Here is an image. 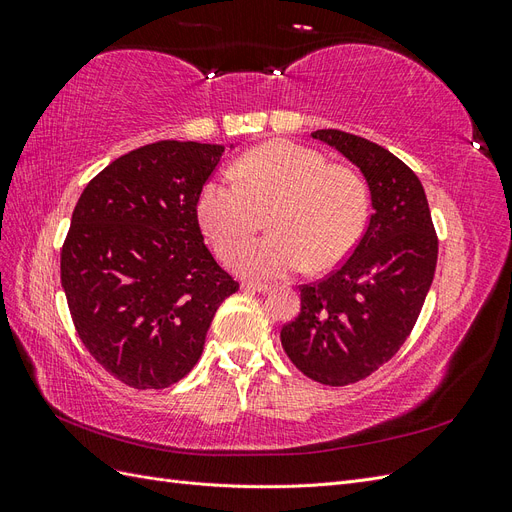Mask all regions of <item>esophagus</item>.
<instances>
[{"label": "esophagus", "instance_id": "obj_1", "mask_svg": "<svg viewBox=\"0 0 512 512\" xmlns=\"http://www.w3.org/2000/svg\"><path fill=\"white\" fill-rule=\"evenodd\" d=\"M243 290L247 292H267L269 290V284H260V282H243L241 284Z\"/></svg>", "mask_w": 512, "mask_h": 512}]
</instances>
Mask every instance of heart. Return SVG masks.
Wrapping results in <instances>:
<instances>
[{"instance_id":"heart-1","label":"heart","mask_w":512,"mask_h":512,"mask_svg":"<svg viewBox=\"0 0 512 512\" xmlns=\"http://www.w3.org/2000/svg\"><path fill=\"white\" fill-rule=\"evenodd\" d=\"M273 208L269 238L242 246L260 210ZM200 228L232 269L277 280L312 265L327 271L359 243L369 215L365 181L322 153L286 141L260 145L237 162L235 175L211 177L198 194Z\"/></svg>"}]
</instances>
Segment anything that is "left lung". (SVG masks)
<instances>
[{
  "mask_svg": "<svg viewBox=\"0 0 512 512\" xmlns=\"http://www.w3.org/2000/svg\"><path fill=\"white\" fill-rule=\"evenodd\" d=\"M312 136L361 170L374 213L344 265L301 288V312L280 337L307 378L346 386L406 342L436 273L438 237L421 181L389 149L342 130Z\"/></svg>",
  "mask_w": 512,
  "mask_h": 512,
  "instance_id": "obj_1",
  "label": "left lung"
}]
</instances>
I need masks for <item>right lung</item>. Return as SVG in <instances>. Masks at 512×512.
<instances>
[{"label":"right lung","instance_id":"right-lung-1","mask_svg":"<svg viewBox=\"0 0 512 512\" xmlns=\"http://www.w3.org/2000/svg\"><path fill=\"white\" fill-rule=\"evenodd\" d=\"M232 149V145H230ZM224 145L160 141L89 181L61 250L76 333L134 389H166L203 354L211 320L239 284L215 262L196 203Z\"/></svg>","mask_w":512,"mask_h":512}]
</instances>
